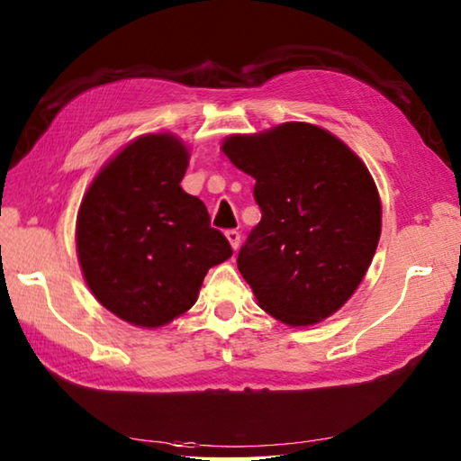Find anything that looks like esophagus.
Instances as JSON below:
<instances>
[{
	"mask_svg": "<svg viewBox=\"0 0 461 461\" xmlns=\"http://www.w3.org/2000/svg\"><path fill=\"white\" fill-rule=\"evenodd\" d=\"M225 238H228L230 246H231L233 249H238V248H240V241H241L240 231H236V230H230V231H225Z\"/></svg>",
	"mask_w": 461,
	"mask_h": 461,
	"instance_id": "obj_1",
	"label": "esophagus"
}]
</instances>
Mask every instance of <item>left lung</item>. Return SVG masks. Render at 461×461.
Returning <instances> with one entry per match:
<instances>
[{
  "label": "left lung",
  "mask_w": 461,
  "mask_h": 461,
  "mask_svg": "<svg viewBox=\"0 0 461 461\" xmlns=\"http://www.w3.org/2000/svg\"><path fill=\"white\" fill-rule=\"evenodd\" d=\"M225 157L256 179L262 220L238 254L259 308L311 326L342 308L373 262L381 197L355 150L311 122L231 135Z\"/></svg>",
  "instance_id": "1"
}]
</instances>
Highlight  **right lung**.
<instances>
[{"mask_svg": "<svg viewBox=\"0 0 461 461\" xmlns=\"http://www.w3.org/2000/svg\"><path fill=\"white\" fill-rule=\"evenodd\" d=\"M189 157L171 132L131 140L96 173L78 209L77 254L90 292L140 329L187 312L209 267L231 258L202 199L181 187Z\"/></svg>", "mask_w": 461, "mask_h": 461, "instance_id": "obj_1", "label": "right lung"}]
</instances>
